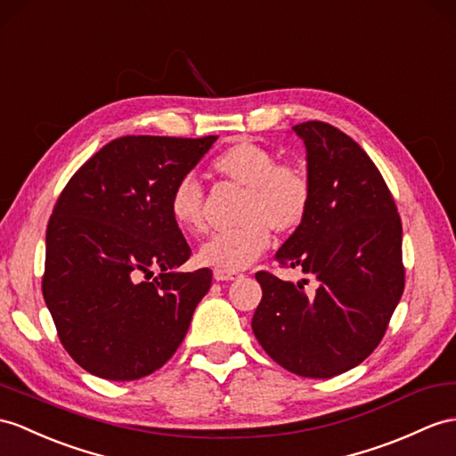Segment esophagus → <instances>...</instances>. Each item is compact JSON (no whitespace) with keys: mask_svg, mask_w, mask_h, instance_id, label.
<instances>
[{"mask_svg":"<svg viewBox=\"0 0 456 456\" xmlns=\"http://www.w3.org/2000/svg\"><path fill=\"white\" fill-rule=\"evenodd\" d=\"M213 274H215V279H216V281H220V282H224V281H236V279H240V274H238V273H224V271H215Z\"/></svg>","mask_w":456,"mask_h":456,"instance_id":"1","label":"esophagus"}]
</instances>
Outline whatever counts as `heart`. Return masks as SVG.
I'll return each mask as SVG.
<instances>
[{
  "mask_svg": "<svg viewBox=\"0 0 456 456\" xmlns=\"http://www.w3.org/2000/svg\"><path fill=\"white\" fill-rule=\"evenodd\" d=\"M210 170L246 190L238 213L240 226L213 236L197 251V261L215 271L248 269L269 248L271 230L281 236L294 234L312 208L309 175L294 164H279V159L257 142L230 144L213 160ZM168 210L183 234L197 236L205 230L203 190L193 175H185L174 185Z\"/></svg>",
  "mask_w": 456,
  "mask_h": 456,
  "instance_id": "1",
  "label": "heart"
}]
</instances>
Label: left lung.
Instances as JSON below:
<instances>
[{
  "label": "left lung",
  "mask_w": 456,
  "mask_h": 456,
  "mask_svg": "<svg viewBox=\"0 0 456 456\" xmlns=\"http://www.w3.org/2000/svg\"><path fill=\"white\" fill-rule=\"evenodd\" d=\"M304 141L314 197L305 222L276 251L315 282L259 271L251 329L284 370L329 379L381 342L404 290L403 224L381 172L360 144L325 121L292 127Z\"/></svg>",
  "instance_id": "1"
}]
</instances>
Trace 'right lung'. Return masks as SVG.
Wrapping results in <instances>:
<instances>
[{"mask_svg": "<svg viewBox=\"0 0 456 456\" xmlns=\"http://www.w3.org/2000/svg\"><path fill=\"white\" fill-rule=\"evenodd\" d=\"M215 135H127L65 185L46 230L42 294L69 356L110 381L151 375L180 346L213 273H175L191 249L168 199ZM154 270L159 277L151 279Z\"/></svg>", "mask_w": 456, "mask_h": 456, "instance_id": "obj_1", "label": "right lung"}]
</instances>
